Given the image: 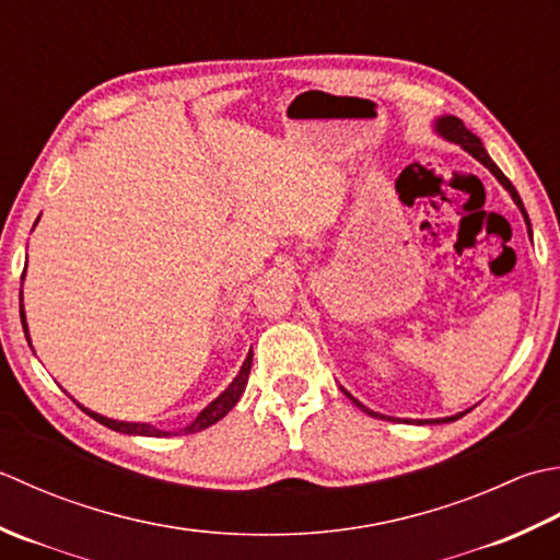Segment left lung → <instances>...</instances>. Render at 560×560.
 Returning a JSON list of instances; mask_svg holds the SVG:
<instances>
[{
  "label": "left lung",
  "mask_w": 560,
  "mask_h": 560,
  "mask_svg": "<svg viewBox=\"0 0 560 560\" xmlns=\"http://www.w3.org/2000/svg\"><path fill=\"white\" fill-rule=\"evenodd\" d=\"M438 130H440V135H444L447 137V140H452V142H456V144H462L466 152H469L471 156H476L478 162H481L486 168H490V174H493L500 184H503L508 190H510V196H512V200L517 202V208L522 210V214H524V220H527V224H529V217H527V210H524V205H522V200H520V196H517V190H515V186L510 184V178L503 174V171H500L498 166H495V162L493 159L488 156V152L483 150V144H481V140H478V137L466 128L464 125V120H459V118H454V116H447V118H442L440 122H438ZM350 396V394H348ZM352 398V396H350ZM352 401H355V398H352ZM355 406L358 408H362L364 413H370L372 418H384L386 420V416H382V413H374V410H370V408H364L360 401H355ZM464 413H459V416H452V418H444L442 423H452V420H456V418H462ZM392 420V418H389ZM425 423H440V420H425Z\"/></svg>",
  "instance_id": "1"
}]
</instances>
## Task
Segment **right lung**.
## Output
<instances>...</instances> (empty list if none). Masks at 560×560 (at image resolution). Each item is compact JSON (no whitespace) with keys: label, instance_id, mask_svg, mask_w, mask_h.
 I'll return each mask as SVG.
<instances>
[{"label":"right lung","instance_id":"right-lung-1","mask_svg":"<svg viewBox=\"0 0 560 560\" xmlns=\"http://www.w3.org/2000/svg\"><path fill=\"white\" fill-rule=\"evenodd\" d=\"M24 272H26V268H24ZM19 300H21V324H24V334H26V338H28L26 316H24V290L19 292ZM28 343H31V340H28ZM250 362H254V352H248V355H246V360H244V364H242V370H238V374H236V380L230 384V389L217 396L208 408H202L200 416H198L196 420H192V423H190L188 428L180 430V432H200V430H205V428L214 425L217 420H222L226 413H230V410L236 406V401H238V398H242V394H244V389H246L248 372H250ZM82 410H84V413H89L91 418H94V420H98L101 425H106V428L116 430V432H125V435H144V438H166V435H168V432L159 430V428H154V425H147V423H122V420H110V418H104V416L94 413V410H89V408H84V406H82Z\"/></svg>","mask_w":560,"mask_h":560}]
</instances>
